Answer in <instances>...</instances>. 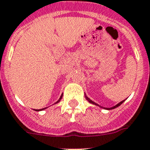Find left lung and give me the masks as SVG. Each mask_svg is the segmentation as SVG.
Wrapping results in <instances>:
<instances>
[{"label": "left lung", "instance_id": "left-lung-1", "mask_svg": "<svg viewBox=\"0 0 150 150\" xmlns=\"http://www.w3.org/2000/svg\"><path fill=\"white\" fill-rule=\"evenodd\" d=\"M86 98L87 100H88V101L89 102V103H91V104H95V105L99 106L98 104H97L96 103H95V102H94V101H92V100H90V99L88 98V97H87V96H86ZM124 101H125V100H122V101L120 102V103H119V104H116V106H114V107H111V108H105V107H103V108H104V109H107V110H112V109H114V108H116V107H119V106L121 105V104H122V103H123V102H124Z\"/></svg>", "mask_w": 150, "mask_h": 150}]
</instances>
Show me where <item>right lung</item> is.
Segmentation results:
<instances>
[{"instance_id": "add662e5", "label": "right lung", "mask_w": 150, "mask_h": 150, "mask_svg": "<svg viewBox=\"0 0 150 150\" xmlns=\"http://www.w3.org/2000/svg\"><path fill=\"white\" fill-rule=\"evenodd\" d=\"M62 96L60 97V98H59V100H58V101L55 102V104H57V103H59V102L60 101V100H61V99H62ZM44 109H45V108H43V109H40V110H37V111H39V110H44Z\"/></svg>"}]
</instances>
